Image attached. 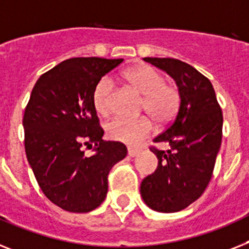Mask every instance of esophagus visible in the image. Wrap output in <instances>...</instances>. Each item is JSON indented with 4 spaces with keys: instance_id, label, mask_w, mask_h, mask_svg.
<instances>
[{
    "instance_id": "1",
    "label": "esophagus",
    "mask_w": 249,
    "mask_h": 249,
    "mask_svg": "<svg viewBox=\"0 0 249 249\" xmlns=\"http://www.w3.org/2000/svg\"><path fill=\"white\" fill-rule=\"evenodd\" d=\"M139 153H140V151L137 149H131V147L128 149V157H131V158L136 157Z\"/></svg>"
}]
</instances>
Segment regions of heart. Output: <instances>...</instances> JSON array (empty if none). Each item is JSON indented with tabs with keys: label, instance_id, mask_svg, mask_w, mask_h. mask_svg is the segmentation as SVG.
<instances>
[{
	"label": "heart",
	"instance_id": "heart-1",
	"mask_svg": "<svg viewBox=\"0 0 249 249\" xmlns=\"http://www.w3.org/2000/svg\"><path fill=\"white\" fill-rule=\"evenodd\" d=\"M123 80L132 89L143 95L142 109L155 122L166 124L173 121L180 106L179 90L172 84H166L164 76L159 71L146 65L135 66L123 72ZM113 90L114 85L108 76L102 77L94 88L92 106L100 116L109 114ZM153 132V123L146 117H117L107 126V133L110 139L129 146L140 145L143 140L151 136Z\"/></svg>",
	"mask_w": 249,
	"mask_h": 249
}]
</instances>
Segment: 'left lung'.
Returning a JSON list of instances; mask_svg holds the SVG:
<instances>
[{
	"label": "left lung",
	"instance_id": "8db88e82",
	"mask_svg": "<svg viewBox=\"0 0 249 249\" xmlns=\"http://www.w3.org/2000/svg\"><path fill=\"white\" fill-rule=\"evenodd\" d=\"M176 81L180 106L173 123L154 142L169 150L151 147L158 168L143 178L140 192L143 202L159 213H177L203 194L213 177L221 145L223 113L210 80L195 67L176 58L145 57Z\"/></svg>",
	"mask_w": 249,
	"mask_h": 249
}]
</instances>
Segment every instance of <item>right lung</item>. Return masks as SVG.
Returning a JSON list of instances; mask_svg holds the SVG:
<instances>
[{
  "instance_id": "1",
  "label": "right lung",
  "mask_w": 249,
  "mask_h": 249,
  "mask_svg": "<svg viewBox=\"0 0 249 249\" xmlns=\"http://www.w3.org/2000/svg\"><path fill=\"white\" fill-rule=\"evenodd\" d=\"M123 59L77 57L43 73L24 113L25 153L40 190L70 213H89L104 201L108 174L127 147L104 141L92 91ZM84 146L92 147L91 157Z\"/></svg>"
}]
</instances>
